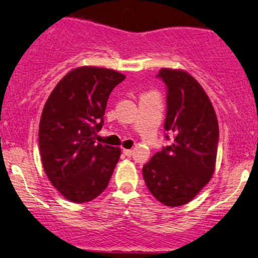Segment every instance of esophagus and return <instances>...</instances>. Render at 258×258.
Masks as SVG:
<instances>
[{
    "label": "esophagus",
    "mask_w": 258,
    "mask_h": 258,
    "mask_svg": "<svg viewBox=\"0 0 258 258\" xmlns=\"http://www.w3.org/2000/svg\"><path fill=\"white\" fill-rule=\"evenodd\" d=\"M122 152L125 153V155L127 156V157H131L132 153H133L132 150H130V149H123V150H122Z\"/></svg>",
    "instance_id": "esophagus-1"
}]
</instances>
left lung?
Returning <instances> with one entry per match:
<instances>
[{
	"label": "left lung",
	"instance_id": "1",
	"mask_svg": "<svg viewBox=\"0 0 258 258\" xmlns=\"http://www.w3.org/2000/svg\"><path fill=\"white\" fill-rule=\"evenodd\" d=\"M157 76L167 84L164 128L174 142L153 155L143 176L161 204L177 207L193 200L213 176L219 126L210 97L190 74L163 68Z\"/></svg>",
	"mask_w": 258,
	"mask_h": 258
}]
</instances>
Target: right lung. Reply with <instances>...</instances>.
I'll return each mask as SVG.
<instances>
[{
	"mask_svg": "<svg viewBox=\"0 0 258 258\" xmlns=\"http://www.w3.org/2000/svg\"><path fill=\"white\" fill-rule=\"evenodd\" d=\"M112 69L80 67L61 78L45 103L39 149L48 180L71 202L83 204L108 185L121 150L96 144L109 94L125 80Z\"/></svg>",
	"mask_w": 258,
	"mask_h": 258,
	"instance_id": "1",
	"label": "right lung"
}]
</instances>
